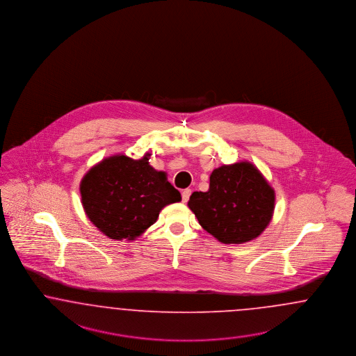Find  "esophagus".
I'll list each match as a JSON object with an SVG mask.
<instances>
[{
  "instance_id": "esophagus-1",
  "label": "esophagus",
  "mask_w": 356,
  "mask_h": 356,
  "mask_svg": "<svg viewBox=\"0 0 356 356\" xmlns=\"http://www.w3.org/2000/svg\"><path fill=\"white\" fill-rule=\"evenodd\" d=\"M191 193H192V191H191V189H184V191L181 192V199H183V202H186V201L189 200Z\"/></svg>"
}]
</instances>
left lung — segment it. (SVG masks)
<instances>
[{
  "mask_svg": "<svg viewBox=\"0 0 356 356\" xmlns=\"http://www.w3.org/2000/svg\"><path fill=\"white\" fill-rule=\"evenodd\" d=\"M275 195L249 161L221 165L211 175L208 192H193L189 209L199 224L222 243L254 240L270 222Z\"/></svg>",
  "mask_w": 356,
  "mask_h": 356,
  "instance_id": "left-lung-1",
  "label": "left lung"
}]
</instances>
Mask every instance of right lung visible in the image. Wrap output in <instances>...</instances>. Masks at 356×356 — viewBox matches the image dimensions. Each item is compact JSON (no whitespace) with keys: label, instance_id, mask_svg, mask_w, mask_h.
Returning <instances> with one entry per match:
<instances>
[{"label":"right lung","instance_id":"obj_1","mask_svg":"<svg viewBox=\"0 0 356 356\" xmlns=\"http://www.w3.org/2000/svg\"><path fill=\"white\" fill-rule=\"evenodd\" d=\"M116 155L102 160L81 181L82 205L90 221L113 240H135L156 222L160 211L181 195L165 172L148 163Z\"/></svg>","mask_w":356,"mask_h":356}]
</instances>
